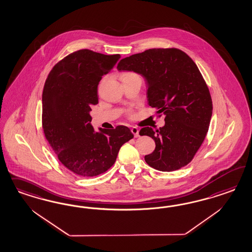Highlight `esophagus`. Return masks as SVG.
Masks as SVG:
<instances>
[{
	"instance_id": "obj_1",
	"label": "esophagus",
	"mask_w": 252,
	"mask_h": 252,
	"mask_svg": "<svg viewBox=\"0 0 252 252\" xmlns=\"http://www.w3.org/2000/svg\"><path fill=\"white\" fill-rule=\"evenodd\" d=\"M131 132L134 134V137H139V134H138V128L136 127V126H133V127L131 128Z\"/></svg>"
}]
</instances>
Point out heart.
Listing matches in <instances>:
<instances>
[{"mask_svg": "<svg viewBox=\"0 0 252 252\" xmlns=\"http://www.w3.org/2000/svg\"><path fill=\"white\" fill-rule=\"evenodd\" d=\"M137 76V74H135V73H125L123 76Z\"/></svg>", "mask_w": 252, "mask_h": 252, "instance_id": "b5f03b06", "label": "heart"}]
</instances>
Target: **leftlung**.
Here are the masks:
<instances>
[{"mask_svg": "<svg viewBox=\"0 0 252 252\" xmlns=\"http://www.w3.org/2000/svg\"><path fill=\"white\" fill-rule=\"evenodd\" d=\"M117 69L143 76L149 105L164 115L160 129L147 126L139 131L156 144L146 162L162 172L189 164L205 139L213 115L212 97L197 64L179 49L160 48L126 57Z\"/></svg>", "mask_w": 252, "mask_h": 252, "instance_id": "left-lung-1", "label": "left lung"}]
</instances>
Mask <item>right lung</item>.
I'll return each instance as SVG.
<instances>
[{"mask_svg": "<svg viewBox=\"0 0 252 252\" xmlns=\"http://www.w3.org/2000/svg\"><path fill=\"white\" fill-rule=\"evenodd\" d=\"M120 54L105 55L88 49L58 62L42 92V128L62 163L77 176H99L112 167L123 144L134 137L129 128L95 132L91 107L98 103V85L114 68Z\"/></svg>", "mask_w": 252, "mask_h": 252, "instance_id": "1", "label": "right lung"}]
</instances>
